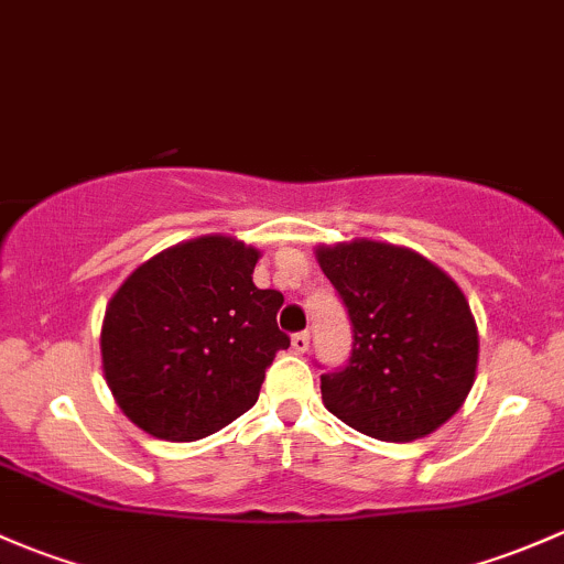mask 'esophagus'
Segmentation results:
<instances>
[{"label": "esophagus", "mask_w": 564, "mask_h": 564, "mask_svg": "<svg viewBox=\"0 0 564 564\" xmlns=\"http://www.w3.org/2000/svg\"><path fill=\"white\" fill-rule=\"evenodd\" d=\"M293 350L295 352L310 350V330H299V334H293Z\"/></svg>", "instance_id": "1"}]
</instances>
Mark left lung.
Instances as JSON below:
<instances>
[{
  "label": "left lung",
  "instance_id": "left-lung-1",
  "mask_svg": "<svg viewBox=\"0 0 564 564\" xmlns=\"http://www.w3.org/2000/svg\"><path fill=\"white\" fill-rule=\"evenodd\" d=\"M317 263L352 325L347 364L321 375L328 412L386 443L443 426L478 367V328L458 284L423 254L369 239L317 247Z\"/></svg>",
  "mask_w": 564,
  "mask_h": 564
}]
</instances>
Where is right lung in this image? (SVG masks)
<instances>
[{
	"label": "right lung",
	"mask_w": 564,
	"mask_h": 564,
	"mask_svg": "<svg viewBox=\"0 0 564 564\" xmlns=\"http://www.w3.org/2000/svg\"><path fill=\"white\" fill-rule=\"evenodd\" d=\"M260 252L230 236L176 243L138 265L102 321V371L135 426L193 443L258 402L290 336L280 290L254 288Z\"/></svg>",
	"instance_id": "1"
}]
</instances>
